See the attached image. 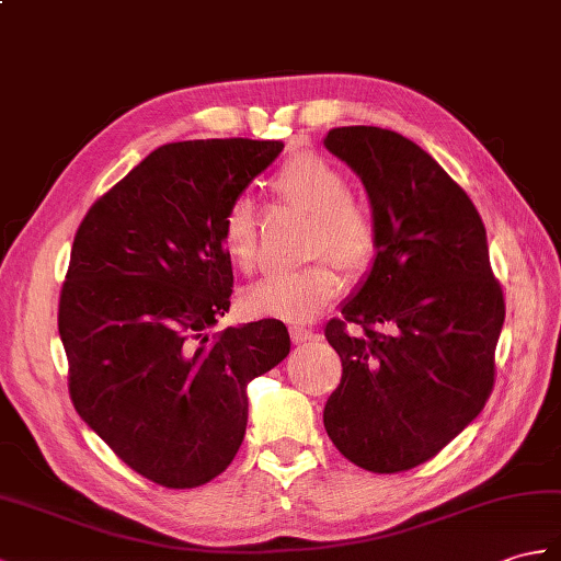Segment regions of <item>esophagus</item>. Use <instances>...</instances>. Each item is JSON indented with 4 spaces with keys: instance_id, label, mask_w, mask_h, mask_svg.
<instances>
[{
    "instance_id": "obj_1",
    "label": "esophagus",
    "mask_w": 561,
    "mask_h": 561,
    "mask_svg": "<svg viewBox=\"0 0 561 561\" xmlns=\"http://www.w3.org/2000/svg\"><path fill=\"white\" fill-rule=\"evenodd\" d=\"M289 334H291L294 344H304V342L312 340V330H310V328H306V324H291V328H289Z\"/></svg>"
}]
</instances>
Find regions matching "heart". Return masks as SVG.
<instances>
[{"label":"heart","instance_id":"heart-1","mask_svg":"<svg viewBox=\"0 0 561 561\" xmlns=\"http://www.w3.org/2000/svg\"><path fill=\"white\" fill-rule=\"evenodd\" d=\"M284 203L301 207L312 217L308 253L322 257L296 272H275L243 294V308L253 316L291 322L312 320L342 291V277L363 275L380 249V231L368 207L351 201L346 176L316 152H298L286 160L270 181ZM219 245L241 272L255 267L257 219L249 195H237L219 221ZM332 256V261H324Z\"/></svg>","mask_w":561,"mask_h":561}]
</instances>
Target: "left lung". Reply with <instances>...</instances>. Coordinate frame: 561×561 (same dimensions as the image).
Segmentation results:
<instances>
[{
	"label": "left lung",
	"mask_w": 561,
	"mask_h": 561,
	"mask_svg": "<svg viewBox=\"0 0 561 561\" xmlns=\"http://www.w3.org/2000/svg\"><path fill=\"white\" fill-rule=\"evenodd\" d=\"M324 148L368 191L380 249L366 282L324 328L342 382L324 430L373 473H401L445 449L494 385L504 296L485 225L430 154L377 126L332 128ZM351 321L362 330L348 333Z\"/></svg>",
	"instance_id": "1"
}]
</instances>
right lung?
<instances>
[{
    "instance_id": "1",
    "label": "right lung",
    "mask_w": 561,
    "mask_h": 561,
    "mask_svg": "<svg viewBox=\"0 0 561 561\" xmlns=\"http://www.w3.org/2000/svg\"><path fill=\"white\" fill-rule=\"evenodd\" d=\"M282 140L167 142L98 198L73 237L59 336L78 415L162 488L210 483L237 457L245 387L291 348L279 320L207 334L229 310L227 205Z\"/></svg>"
}]
</instances>
